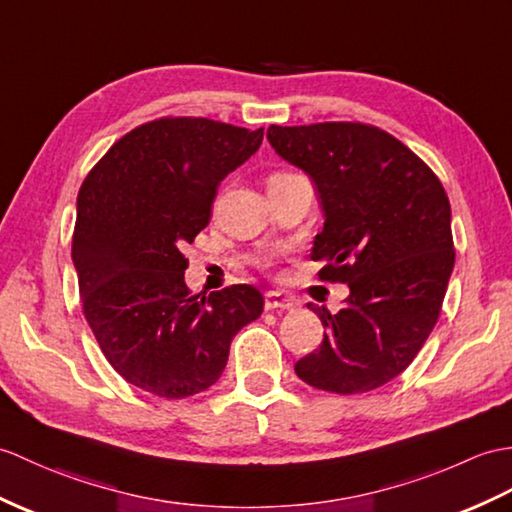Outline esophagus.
Returning a JSON list of instances; mask_svg holds the SVG:
<instances>
[{"mask_svg":"<svg viewBox=\"0 0 512 512\" xmlns=\"http://www.w3.org/2000/svg\"><path fill=\"white\" fill-rule=\"evenodd\" d=\"M294 299L288 294L283 292H268L266 299H264V307L268 312H275V310H294Z\"/></svg>","mask_w":512,"mask_h":512,"instance_id":"obj_1","label":"esophagus"}]
</instances>
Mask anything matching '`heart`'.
I'll use <instances>...</instances> for the list:
<instances>
[{
    "mask_svg": "<svg viewBox=\"0 0 512 512\" xmlns=\"http://www.w3.org/2000/svg\"><path fill=\"white\" fill-rule=\"evenodd\" d=\"M283 176H290V172H277V174H272L270 178H283Z\"/></svg>",
    "mask_w": 512,
    "mask_h": 512,
    "instance_id": "heart-1",
    "label": "heart"
}]
</instances>
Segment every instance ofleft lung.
Instances as JSON below:
<instances>
[{
	"label": "left lung",
	"mask_w": 512,
	"mask_h": 512,
	"mask_svg": "<svg viewBox=\"0 0 512 512\" xmlns=\"http://www.w3.org/2000/svg\"><path fill=\"white\" fill-rule=\"evenodd\" d=\"M281 159L316 185L325 227L320 279L349 285L340 312L307 303L327 329L294 364L305 384L355 395L388 384L425 344L454 270L451 209L438 176L386 130L360 122L268 128Z\"/></svg>",
	"instance_id": "left-lung-1"
}]
</instances>
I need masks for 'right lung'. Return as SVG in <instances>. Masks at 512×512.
I'll return each mask as SVG.
<instances>
[{
	"mask_svg": "<svg viewBox=\"0 0 512 512\" xmlns=\"http://www.w3.org/2000/svg\"><path fill=\"white\" fill-rule=\"evenodd\" d=\"M261 139L264 128L161 117L117 139L82 183L71 240L82 312L128 384L165 399L207 390L233 336L264 312L246 283L189 294L183 255L209 224L222 178Z\"/></svg>",
	"mask_w": 512,
	"mask_h": 512,
	"instance_id": "obj_1",
	"label": "right lung"
}]
</instances>
